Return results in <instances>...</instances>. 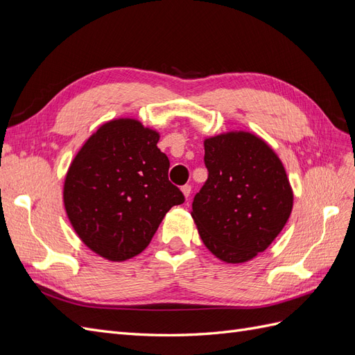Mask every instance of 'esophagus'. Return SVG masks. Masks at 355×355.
I'll return each mask as SVG.
<instances>
[{"instance_id": "esophagus-1", "label": "esophagus", "mask_w": 355, "mask_h": 355, "mask_svg": "<svg viewBox=\"0 0 355 355\" xmlns=\"http://www.w3.org/2000/svg\"><path fill=\"white\" fill-rule=\"evenodd\" d=\"M182 192H184V196L188 198L189 196H191V185H184V187H182Z\"/></svg>"}]
</instances>
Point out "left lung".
<instances>
[{
	"instance_id": "1",
	"label": "left lung",
	"mask_w": 355,
	"mask_h": 355,
	"mask_svg": "<svg viewBox=\"0 0 355 355\" xmlns=\"http://www.w3.org/2000/svg\"><path fill=\"white\" fill-rule=\"evenodd\" d=\"M209 178L191 216L207 249L228 263L253 259L292 213L293 191L280 158L261 137L230 132L204 141Z\"/></svg>"
}]
</instances>
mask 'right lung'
<instances>
[{"label": "right lung", "mask_w": 355, "mask_h": 355, "mask_svg": "<svg viewBox=\"0 0 355 355\" xmlns=\"http://www.w3.org/2000/svg\"><path fill=\"white\" fill-rule=\"evenodd\" d=\"M159 135L130 118L103 124L68 170L63 202L75 232L90 250L127 261L151 243L166 213L185 201L168 180Z\"/></svg>", "instance_id": "right-lung-1"}]
</instances>
